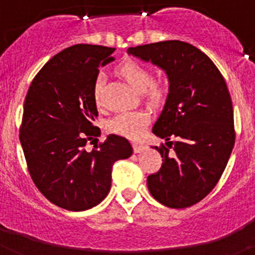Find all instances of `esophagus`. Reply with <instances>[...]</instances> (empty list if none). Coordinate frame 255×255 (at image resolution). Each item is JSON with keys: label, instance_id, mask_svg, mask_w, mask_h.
Segmentation results:
<instances>
[{"label": "esophagus", "instance_id": "34e87169", "mask_svg": "<svg viewBox=\"0 0 255 255\" xmlns=\"http://www.w3.org/2000/svg\"><path fill=\"white\" fill-rule=\"evenodd\" d=\"M134 152L135 153H141L143 150L147 149V145H144V144H140V143H134Z\"/></svg>", "mask_w": 255, "mask_h": 255}]
</instances>
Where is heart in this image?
Returning <instances> with one entry per match:
<instances>
[{"instance_id":"1","label":"heart","mask_w":255,"mask_h":255,"mask_svg":"<svg viewBox=\"0 0 255 255\" xmlns=\"http://www.w3.org/2000/svg\"><path fill=\"white\" fill-rule=\"evenodd\" d=\"M117 74L125 80L132 91L144 93L152 103L164 100L166 92L159 84H153V76L147 67L135 61H126L117 67ZM103 75H98L93 85V100L97 105L101 102ZM150 121V115L144 110L126 111L108 121L107 129L111 132L129 139H138Z\"/></svg>"}]
</instances>
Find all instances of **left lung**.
<instances>
[{"label": "left lung", "mask_w": 255, "mask_h": 255, "mask_svg": "<svg viewBox=\"0 0 255 255\" xmlns=\"http://www.w3.org/2000/svg\"><path fill=\"white\" fill-rule=\"evenodd\" d=\"M128 53L158 66L168 80L152 130L166 147H154L163 159L161 170L148 176V189L166 207L193 206L215 188L235 144L226 82L206 53L181 40L130 47Z\"/></svg>", "instance_id": "obj_1"}]
</instances>
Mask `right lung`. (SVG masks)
Masks as SVG:
<instances>
[{
    "label": "right lung",
    "mask_w": 255,
    "mask_h": 255,
    "mask_svg": "<svg viewBox=\"0 0 255 255\" xmlns=\"http://www.w3.org/2000/svg\"><path fill=\"white\" fill-rule=\"evenodd\" d=\"M115 48L75 44L44 65L33 79L24 102L20 143L38 190L67 211L100 204L111 189L112 166L129 158V140L111 134L92 150L101 135L93 85L100 67L112 62Z\"/></svg>",
    "instance_id": "add662e5"
}]
</instances>
